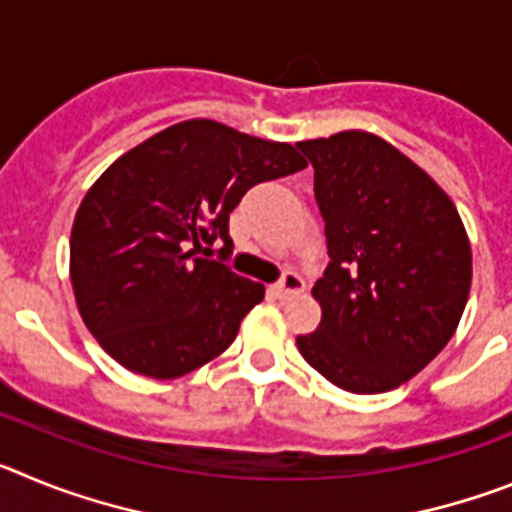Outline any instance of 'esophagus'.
<instances>
[{"label": "esophagus", "instance_id": "1", "mask_svg": "<svg viewBox=\"0 0 512 512\" xmlns=\"http://www.w3.org/2000/svg\"><path fill=\"white\" fill-rule=\"evenodd\" d=\"M302 289H305V282L297 277L295 271H284L282 279L269 287V295L274 297V300H292L295 295H300Z\"/></svg>", "mask_w": 512, "mask_h": 512}]
</instances>
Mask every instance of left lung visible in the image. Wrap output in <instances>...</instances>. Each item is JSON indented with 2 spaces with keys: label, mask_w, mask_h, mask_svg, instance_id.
<instances>
[{
  "label": "left lung",
  "mask_w": 512,
  "mask_h": 512,
  "mask_svg": "<svg viewBox=\"0 0 512 512\" xmlns=\"http://www.w3.org/2000/svg\"><path fill=\"white\" fill-rule=\"evenodd\" d=\"M315 169L328 266L323 318L297 348L328 382L377 395L413 379L451 341L472 248L449 194L387 140L361 130L297 143Z\"/></svg>",
  "instance_id": "obj_1"
}]
</instances>
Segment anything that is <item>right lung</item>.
I'll list each match as a JSON object with an SVG mask.
<instances>
[{"instance_id": "1", "label": "right lung", "mask_w": 512, "mask_h": 512, "mask_svg": "<svg viewBox=\"0 0 512 512\" xmlns=\"http://www.w3.org/2000/svg\"><path fill=\"white\" fill-rule=\"evenodd\" d=\"M307 166L289 146L223 122L187 120L120 156L81 200L71 284L89 333L125 369L176 379L220 356L264 284L202 259L261 182Z\"/></svg>"}]
</instances>
